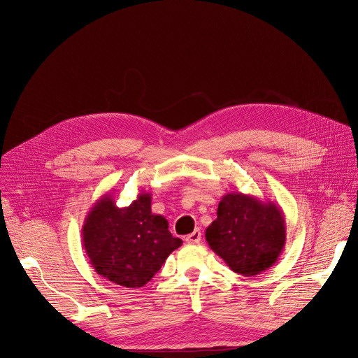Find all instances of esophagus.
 <instances>
[{"mask_svg": "<svg viewBox=\"0 0 358 358\" xmlns=\"http://www.w3.org/2000/svg\"><path fill=\"white\" fill-rule=\"evenodd\" d=\"M200 239H201V232H200V229H196L194 232H192L190 235L185 236V242H187V243H199Z\"/></svg>", "mask_w": 358, "mask_h": 358, "instance_id": "obj_1", "label": "esophagus"}]
</instances>
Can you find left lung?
<instances>
[{"instance_id": "left-lung-1", "label": "left lung", "mask_w": 358, "mask_h": 358, "mask_svg": "<svg viewBox=\"0 0 358 358\" xmlns=\"http://www.w3.org/2000/svg\"><path fill=\"white\" fill-rule=\"evenodd\" d=\"M206 241L227 266L245 277L268 270L286 243L285 213L271 200L227 193L217 217L206 229Z\"/></svg>"}]
</instances>
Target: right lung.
Instances as JSON below:
<instances>
[{
    "mask_svg": "<svg viewBox=\"0 0 358 358\" xmlns=\"http://www.w3.org/2000/svg\"><path fill=\"white\" fill-rule=\"evenodd\" d=\"M152 194L141 193L127 208L101 196L83 224V248L97 274L123 287H142L159 271L182 241L168 231V220L150 210Z\"/></svg>",
    "mask_w": 358,
    "mask_h": 358,
    "instance_id": "right-lung-1",
    "label": "right lung"
}]
</instances>
